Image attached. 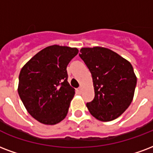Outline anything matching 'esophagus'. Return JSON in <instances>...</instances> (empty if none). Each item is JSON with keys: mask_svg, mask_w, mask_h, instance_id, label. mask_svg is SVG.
Wrapping results in <instances>:
<instances>
[{"mask_svg": "<svg viewBox=\"0 0 153 153\" xmlns=\"http://www.w3.org/2000/svg\"><path fill=\"white\" fill-rule=\"evenodd\" d=\"M78 91H79V93H81V92H82V87H79V88H78Z\"/></svg>", "mask_w": 153, "mask_h": 153, "instance_id": "obj_1", "label": "esophagus"}]
</instances>
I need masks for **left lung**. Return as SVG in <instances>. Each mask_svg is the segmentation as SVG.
<instances>
[{"label":"left lung","instance_id":"obj_1","mask_svg":"<svg viewBox=\"0 0 153 153\" xmlns=\"http://www.w3.org/2000/svg\"><path fill=\"white\" fill-rule=\"evenodd\" d=\"M80 58L91 73L95 98L87 102L90 113L108 122L120 116L133 100L136 76L127 59L110 49L95 46L80 50Z\"/></svg>","mask_w":153,"mask_h":153}]
</instances>
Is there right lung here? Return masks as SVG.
<instances>
[{
	"instance_id": "add662e5",
	"label": "right lung",
	"mask_w": 153,
	"mask_h": 153,
	"mask_svg": "<svg viewBox=\"0 0 153 153\" xmlns=\"http://www.w3.org/2000/svg\"><path fill=\"white\" fill-rule=\"evenodd\" d=\"M79 53L77 48L45 47L23 66L17 91L33 118L46 125L63 120L75 94L67 81L66 66Z\"/></svg>"
}]
</instances>
